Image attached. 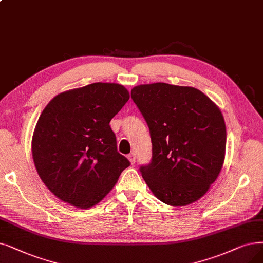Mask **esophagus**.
Returning <instances> with one entry per match:
<instances>
[{"label":"esophagus","mask_w":263,"mask_h":263,"mask_svg":"<svg viewBox=\"0 0 263 263\" xmlns=\"http://www.w3.org/2000/svg\"><path fill=\"white\" fill-rule=\"evenodd\" d=\"M128 160H129V162L132 163V164H135V162H136V156H135V154L134 153H132V154H128Z\"/></svg>","instance_id":"34e87169"}]
</instances>
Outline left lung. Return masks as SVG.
Listing matches in <instances>:
<instances>
[{"label":"left lung","mask_w":263,"mask_h":263,"mask_svg":"<svg viewBox=\"0 0 263 263\" xmlns=\"http://www.w3.org/2000/svg\"><path fill=\"white\" fill-rule=\"evenodd\" d=\"M132 98L149 126L152 160L140 173L153 194L171 206L201 198L221 171L227 130L221 111L194 87L138 85Z\"/></svg>","instance_id":"1"}]
</instances>
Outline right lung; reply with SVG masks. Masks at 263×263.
Instances as JSON below:
<instances>
[{
  "instance_id": "1",
  "label": "right lung",
  "mask_w": 263,
  "mask_h": 263,
  "mask_svg": "<svg viewBox=\"0 0 263 263\" xmlns=\"http://www.w3.org/2000/svg\"><path fill=\"white\" fill-rule=\"evenodd\" d=\"M129 99L117 83H92L52 98L32 137L36 172L48 190L78 208L95 206L130 163L118 152L110 121Z\"/></svg>"
}]
</instances>
